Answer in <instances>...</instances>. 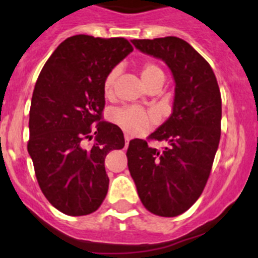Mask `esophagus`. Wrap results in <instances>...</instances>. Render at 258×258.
Segmentation results:
<instances>
[{"mask_svg":"<svg viewBox=\"0 0 258 258\" xmlns=\"http://www.w3.org/2000/svg\"><path fill=\"white\" fill-rule=\"evenodd\" d=\"M124 139H125V145L126 147H128V144H129V140H130V137L128 134H125L124 135Z\"/></svg>","mask_w":258,"mask_h":258,"instance_id":"obj_1","label":"esophagus"}]
</instances>
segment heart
Returning a JSON list of instances; mask_svg holds the SVG:
<instances>
[{
	"instance_id": "1",
	"label": "heart",
	"mask_w": 258,
	"mask_h": 258,
	"mask_svg": "<svg viewBox=\"0 0 258 258\" xmlns=\"http://www.w3.org/2000/svg\"><path fill=\"white\" fill-rule=\"evenodd\" d=\"M116 76H118V69H113L104 80L103 89L104 95L106 98L113 96L114 83H115ZM140 78L148 88L152 84L164 81V73L157 63L147 61L140 68ZM110 120L120 126L124 132L132 135L143 134L155 123L154 115L139 106H125V108L115 109L110 113Z\"/></svg>"
}]
</instances>
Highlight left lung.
Wrapping results in <instances>:
<instances>
[{
    "label": "left lung",
    "instance_id": "1",
    "mask_svg": "<svg viewBox=\"0 0 258 258\" xmlns=\"http://www.w3.org/2000/svg\"><path fill=\"white\" fill-rule=\"evenodd\" d=\"M142 52L164 61L175 81L173 113L149 139L162 150L130 140L126 157L143 206L153 215L175 217L189 210L206 187L221 138L222 101L210 63L175 36L132 40Z\"/></svg>",
    "mask_w": 258,
    "mask_h": 258
}]
</instances>
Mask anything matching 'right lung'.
<instances>
[{
  "label": "right lung",
  "instance_id": "1",
  "mask_svg": "<svg viewBox=\"0 0 258 258\" xmlns=\"http://www.w3.org/2000/svg\"><path fill=\"white\" fill-rule=\"evenodd\" d=\"M132 51L124 37L75 35L57 46L37 79L27 150L43 196L65 215L95 212L108 193L105 157L125 140L119 126L101 120L103 85Z\"/></svg>",
  "mask_w": 258,
  "mask_h": 258
}]
</instances>
